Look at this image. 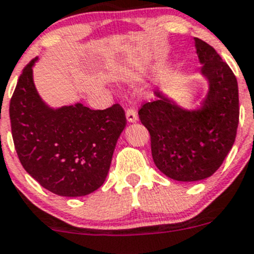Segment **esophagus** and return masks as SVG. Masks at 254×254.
Wrapping results in <instances>:
<instances>
[{
	"mask_svg": "<svg viewBox=\"0 0 254 254\" xmlns=\"http://www.w3.org/2000/svg\"><path fill=\"white\" fill-rule=\"evenodd\" d=\"M126 119L129 124H133V122H137L138 116H137V112H135L134 109H128L126 112Z\"/></svg>",
	"mask_w": 254,
	"mask_h": 254,
	"instance_id": "34e87169",
	"label": "esophagus"
}]
</instances>
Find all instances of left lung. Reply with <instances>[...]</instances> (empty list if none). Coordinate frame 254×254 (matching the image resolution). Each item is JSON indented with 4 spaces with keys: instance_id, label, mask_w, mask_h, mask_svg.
Here are the masks:
<instances>
[{
    "instance_id": "1",
    "label": "left lung",
    "mask_w": 254,
    "mask_h": 254,
    "mask_svg": "<svg viewBox=\"0 0 254 254\" xmlns=\"http://www.w3.org/2000/svg\"><path fill=\"white\" fill-rule=\"evenodd\" d=\"M209 90L200 108L188 110L155 90L156 99L138 112L150 133L156 167L176 181L194 182L211 176L231 150L239 126V87L231 68L209 44L194 38Z\"/></svg>"
}]
</instances>
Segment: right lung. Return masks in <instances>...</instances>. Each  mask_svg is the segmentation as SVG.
Here are the masks:
<instances>
[{"label":"right lung","mask_w":254,"mask_h":254,"mask_svg":"<svg viewBox=\"0 0 254 254\" xmlns=\"http://www.w3.org/2000/svg\"><path fill=\"white\" fill-rule=\"evenodd\" d=\"M38 57L25 66L9 104L12 137L20 164L44 188L82 197L105 182L120 134L126 127L119 104L90 110L83 104L54 109L33 79Z\"/></svg>","instance_id":"add662e5"}]
</instances>
